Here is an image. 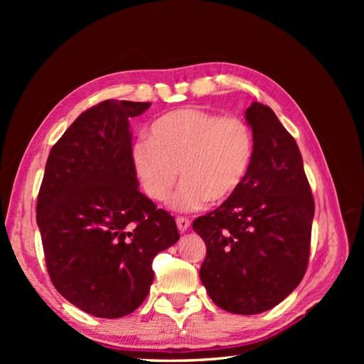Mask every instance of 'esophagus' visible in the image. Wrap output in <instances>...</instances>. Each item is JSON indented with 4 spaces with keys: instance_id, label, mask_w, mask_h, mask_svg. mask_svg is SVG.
I'll use <instances>...</instances> for the list:
<instances>
[{
    "instance_id": "obj_1",
    "label": "esophagus",
    "mask_w": 364,
    "mask_h": 364,
    "mask_svg": "<svg viewBox=\"0 0 364 364\" xmlns=\"http://www.w3.org/2000/svg\"><path fill=\"white\" fill-rule=\"evenodd\" d=\"M176 223H178V229L181 230V232H185V230L188 229L190 225H191L190 220L185 218V217H178V218H176Z\"/></svg>"
}]
</instances>
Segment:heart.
I'll list each match as a JSON object with an SVG mask.
<instances>
[{"label": "heart", "instance_id": "heart-1", "mask_svg": "<svg viewBox=\"0 0 364 364\" xmlns=\"http://www.w3.org/2000/svg\"><path fill=\"white\" fill-rule=\"evenodd\" d=\"M253 158V134L247 121L222 117L199 107H183L153 123L150 138L132 149V164L151 200H168L183 182L171 206L193 213L209 202H223L243 185Z\"/></svg>", "mask_w": 364, "mask_h": 364}]
</instances>
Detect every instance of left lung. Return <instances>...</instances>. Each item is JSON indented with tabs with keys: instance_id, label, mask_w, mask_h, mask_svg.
I'll use <instances>...</instances> for the list:
<instances>
[{
	"instance_id": "obj_1",
	"label": "left lung",
	"mask_w": 364,
	"mask_h": 364,
	"mask_svg": "<svg viewBox=\"0 0 364 364\" xmlns=\"http://www.w3.org/2000/svg\"><path fill=\"white\" fill-rule=\"evenodd\" d=\"M246 121L253 158L243 185L193 229L206 245L200 279L213 302L234 314L267 311L302 281L314 199L302 155L269 106L252 103Z\"/></svg>"
}]
</instances>
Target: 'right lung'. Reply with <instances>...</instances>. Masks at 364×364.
I'll use <instances>...</instances> for the list:
<instances>
[{"mask_svg": "<svg viewBox=\"0 0 364 364\" xmlns=\"http://www.w3.org/2000/svg\"><path fill=\"white\" fill-rule=\"evenodd\" d=\"M150 103L105 100L53 146L36 203L47 270L82 311L117 318L147 297L151 262L179 240L174 218L138 190L129 118Z\"/></svg>", "mask_w": 364, "mask_h": 364, "instance_id": "add662e5", "label": "right lung"}]
</instances>
